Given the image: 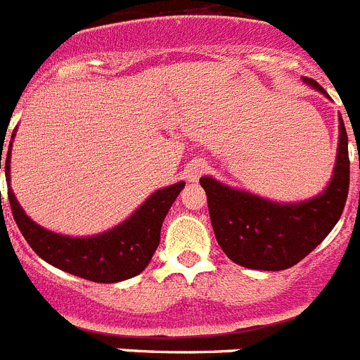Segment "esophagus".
<instances>
[{
    "mask_svg": "<svg viewBox=\"0 0 360 360\" xmlns=\"http://www.w3.org/2000/svg\"><path fill=\"white\" fill-rule=\"evenodd\" d=\"M205 171V164L202 160H193L191 164L186 165V178L189 182H198V178Z\"/></svg>",
    "mask_w": 360,
    "mask_h": 360,
    "instance_id": "obj_1",
    "label": "esophagus"
}]
</instances>
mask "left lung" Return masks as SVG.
Here are the masks:
<instances>
[{"label":"left lung","instance_id":"1","mask_svg":"<svg viewBox=\"0 0 360 360\" xmlns=\"http://www.w3.org/2000/svg\"><path fill=\"white\" fill-rule=\"evenodd\" d=\"M304 84L326 94L311 78ZM218 245L235 264L281 271L311 253L339 222L349 187L348 134L339 118V147L330 184L317 196L284 204L202 176Z\"/></svg>","mask_w":360,"mask_h":360}]
</instances>
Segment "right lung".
<instances>
[{"label":"right lung","mask_w":360,"mask_h":360,"mask_svg":"<svg viewBox=\"0 0 360 360\" xmlns=\"http://www.w3.org/2000/svg\"><path fill=\"white\" fill-rule=\"evenodd\" d=\"M14 136L16 131L12 133L5 156H1L3 146L0 149V169L1 160L5 158L3 165L7 184H11V153ZM184 186L186 182L162 187L153 193L131 217L125 218L124 222L109 231L92 236L60 235L41 227L32 218L27 217L11 187L8 202L21 235L25 236V240L38 257L70 275L110 284L127 281L147 268L160 244V229L165 214L171 210Z\"/></svg>","instance_id":"right-lung-1"}]
</instances>
